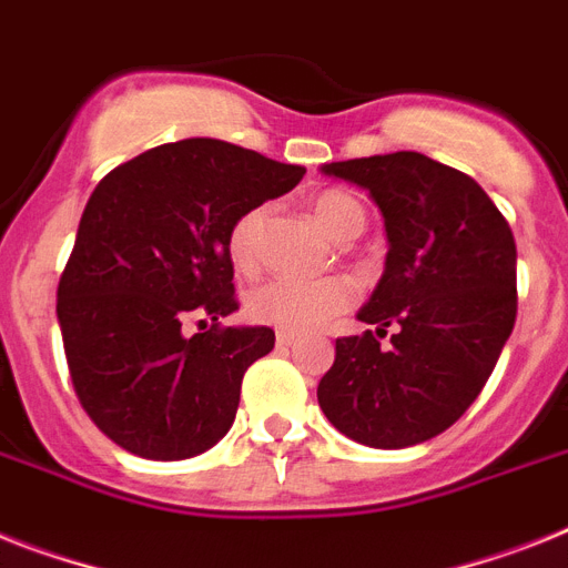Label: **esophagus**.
<instances>
[{
    "label": "esophagus",
    "mask_w": 568,
    "mask_h": 568,
    "mask_svg": "<svg viewBox=\"0 0 568 568\" xmlns=\"http://www.w3.org/2000/svg\"><path fill=\"white\" fill-rule=\"evenodd\" d=\"M297 332H292V328H280L276 332V346H292L294 341H297Z\"/></svg>",
    "instance_id": "34e87169"
}]
</instances>
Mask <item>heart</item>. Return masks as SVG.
Here are the masks:
<instances>
[{
    "mask_svg": "<svg viewBox=\"0 0 568 568\" xmlns=\"http://www.w3.org/2000/svg\"><path fill=\"white\" fill-rule=\"evenodd\" d=\"M268 204L247 207L227 233V254L236 271L254 274L262 262V233L268 225ZM312 216L323 231L337 242H349L361 236L366 227L364 204L346 190H323L314 195ZM357 288L349 276H323V280H294V276H274L265 280L247 297L251 317L268 326L308 332L321 328L337 314L355 306Z\"/></svg>",
    "mask_w": 568,
    "mask_h": 568,
    "instance_id": "heart-1",
    "label": "heart"
}]
</instances>
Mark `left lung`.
I'll return each mask as SVG.
<instances>
[{"instance_id":"1","label":"left lung","mask_w":568,"mask_h":568,"mask_svg":"<svg viewBox=\"0 0 568 568\" xmlns=\"http://www.w3.org/2000/svg\"><path fill=\"white\" fill-rule=\"evenodd\" d=\"M387 227L378 288L357 312L373 332L335 341L317 402L343 436L398 450L445 433L476 402L517 321V245L470 175L422 152L332 161ZM393 325L390 346L378 336Z\"/></svg>"}]
</instances>
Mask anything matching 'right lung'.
I'll return each mask as SVG.
<instances>
[{
	"mask_svg": "<svg viewBox=\"0 0 568 568\" xmlns=\"http://www.w3.org/2000/svg\"><path fill=\"white\" fill-rule=\"evenodd\" d=\"M303 173L216 138H184L114 166L89 195L57 321L74 393L114 445L175 462L231 430L242 375L274 349V332L219 326L240 308L227 233ZM195 316L214 326L184 336Z\"/></svg>",
	"mask_w": 568,
	"mask_h": 568,
	"instance_id": "right-lung-1",
	"label": "right lung"
}]
</instances>
